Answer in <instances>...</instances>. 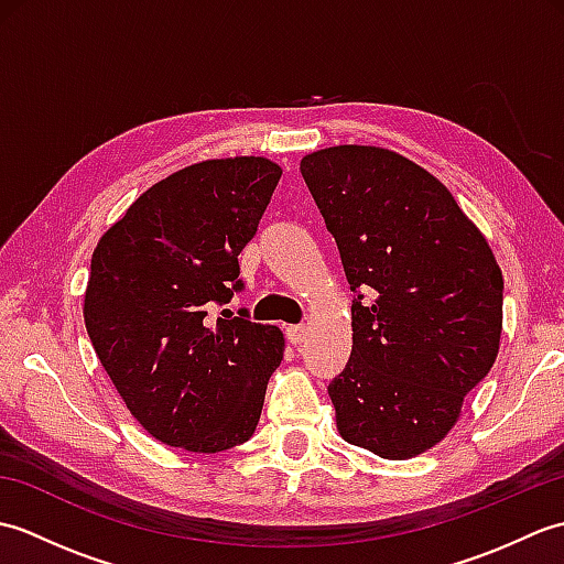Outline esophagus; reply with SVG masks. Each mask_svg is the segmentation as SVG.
Masks as SVG:
<instances>
[{
  "mask_svg": "<svg viewBox=\"0 0 564 564\" xmlns=\"http://www.w3.org/2000/svg\"><path fill=\"white\" fill-rule=\"evenodd\" d=\"M285 334H289L291 344H303V339L307 337V329H305V325H291L289 329H285Z\"/></svg>",
  "mask_w": 564,
  "mask_h": 564,
  "instance_id": "obj_1",
  "label": "esophagus"
}]
</instances>
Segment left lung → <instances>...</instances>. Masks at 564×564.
<instances>
[{
	"instance_id": "8db88e82",
	"label": "left lung",
	"mask_w": 564,
	"mask_h": 564,
	"mask_svg": "<svg viewBox=\"0 0 564 564\" xmlns=\"http://www.w3.org/2000/svg\"><path fill=\"white\" fill-rule=\"evenodd\" d=\"M301 172L358 293L351 358L329 382L337 429L380 458H414L495 364L501 269L451 191L398 152L337 145L305 154Z\"/></svg>"
}]
</instances>
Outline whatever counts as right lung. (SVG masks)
<instances>
[{
    "label": "right lung",
    "instance_id": "right-lung-1",
    "mask_svg": "<svg viewBox=\"0 0 564 564\" xmlns=\"http://www.w3.org/2000/svg\"><path fill=\"white\" fill-rule=\"evenodd\" d=\"M281 174L267 158L191 164L150 186L94 249L84 325L130 414L166 446L220 453L259 424L283 334L247 310L208 315L245 289L237 257Z\"/></svg>",
    "mask_w": 564,
    "mask_h": 564
}]
</instances>
